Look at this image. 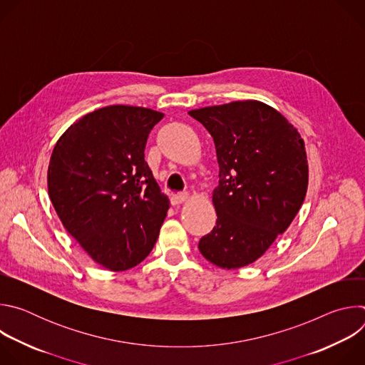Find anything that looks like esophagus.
<instances>
[{
  "label": "esophagus",
  "instance_id": "1",
  "mask_svg": "<svg viewBox=\"0 0 365 365\" xmlns=\"http://www.w3.org/2000/svg\"><path fill=\"white\" fill-rule=\"evenodd\" d=\"M189 199V193H176V195H173L172 196V203L173 205H180V203H183V202H186Z\"/></svg>",
  "mask_w": 365,
  "mask_h": 365
}]
</instances>
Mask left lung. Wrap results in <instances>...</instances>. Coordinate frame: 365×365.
<instances>
[{
	"instance_id": "8db88e82",
	"label": "left lung",
	"mask_w": 365,
	"mask_h": 365,
	"mask_svg": "<svg viewBox=\"0 0 365 365\" xmlns=\"http://www.w3.org/2000/svg\"><path fill=\"white\" fill-rule=\"evenodd\" d=\"M214 138L220 185L217 225L199 251L212 264L240 269L262 257L299 212L307 159L297 130L259 101H235L189 111Z\"/></svg>"
}]
</instances>
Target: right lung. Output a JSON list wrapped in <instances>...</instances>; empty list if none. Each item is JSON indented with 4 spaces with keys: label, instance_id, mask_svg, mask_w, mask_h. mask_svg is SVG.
Returning a JSON list of instances; mask_svg holds the SVG:
<instances>
[{
    "label": "right lung",
    "instance_id": "obj_1",
    "mask_svg": "<svg viewBox=\"0 0 365 365\" xmlns=\"http://www.w3.org/2000/svg\"><path fill=\"white\" fill-rule=\"evenodd\" d=\"M165 114L110 106L83 115L58 140L47 170L51 203L93 262L124 272L150 254L168 215L144 160L150 131Z\"/></svg>",
    "mask_w": 365,
    "mask_h": 365
}]
</instances>
